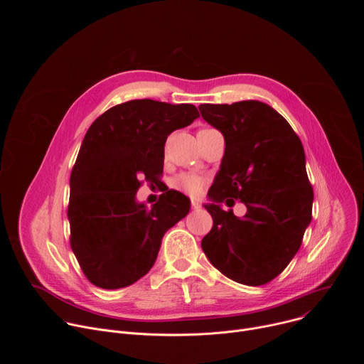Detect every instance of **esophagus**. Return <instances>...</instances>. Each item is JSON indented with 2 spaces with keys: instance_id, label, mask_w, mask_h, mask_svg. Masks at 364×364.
I'll return each instance as SVG.
<instances>
[{
  "instance_id": "obj_1",
  "label": "esophagus",
  "mask_w": 364,
  "mask_h": 364,
  "mask_svg": "<svg viewBox=\"0 0 364 364\" xmlns=\"http://www.w3.org/2000/svg\"><path fill=\"white\" fill-rule=\"evenodd\" d=\"M191 209H193V210H200V209H201V204H200L198 201L193 200V201H191Z\"/></svg>"
}]
</instances>
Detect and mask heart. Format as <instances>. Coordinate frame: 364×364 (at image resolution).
I'll return each mask as SVG.
<instances>
[{"label":"heart","mask_w":364,"mask_h":364,"mask_svg":"<svg viewBox=\"0 0 364 364\" xmlns=\"http://www.w3.org/2000/svg\"><path fill=\"white\" fill-rule=\"evenodd\" d=\"M207 180L196 173H183L174 180V187L190 197H198L205 188Z\"/></svg>","instance_id":"heart-1"}]
</instances>
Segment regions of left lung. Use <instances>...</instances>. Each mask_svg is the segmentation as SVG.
<instances>
[{"instance_id":"8db88e82","label":"left lung","mask_w":364,"mask_h":364,"mask_svg":"<svg viewBox=\"0 0 364 364\" xmlns=\"http://www.w3.org/2000/svg\"><path fill=\"white\" fill-rule=\"evenodd\" d=\"M203 119L226 142L220 170L204 207L213 228L201 249L228 278L259 287L277 278L298 252L313 218L314 191L305 170L301 139L287 119L259 100L203 103ZM226 198H230L227 200ZM245 203L237 218L220 207Z\"/></svg>"}]
</instances>
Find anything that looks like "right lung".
Here are the masks:
<instances>
[{
    "label": "right lung",
    "mask_w": 364,
    "mask_h": 364,
    "mask_svg": "<svg viewBox=\"0 0 364 364\" xmlns=\"http://www.w3.org/2000/svg\"><path fill=\"white\" fill-rule=\"evenodd\" d=\"M200 114L190 103L135 99L112 107L87 129L70 174V246L85 277L103 289L132 285L152 268L164 233L187 216L190 200L163 193L146 209L141 178L157 181L167 136Z\"/></svg>",
    "instance_id": "1"
}]
</instances>
